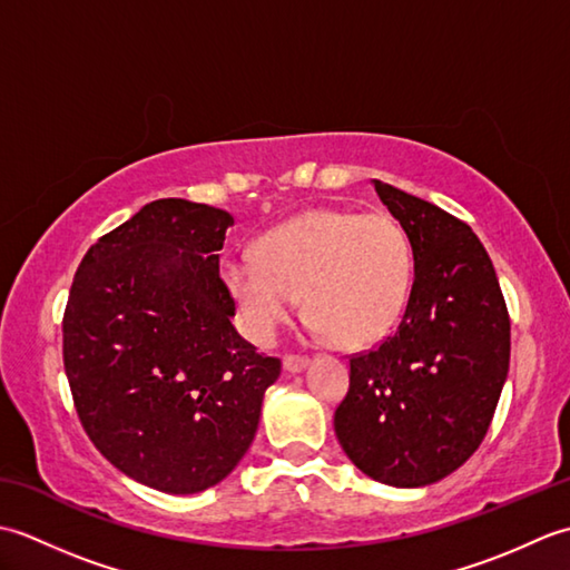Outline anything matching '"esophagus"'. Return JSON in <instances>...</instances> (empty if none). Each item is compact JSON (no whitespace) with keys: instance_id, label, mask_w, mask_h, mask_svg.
Instances as JSON below:
<instances>
[{"instance_id":"34e87169","label":"esophagus","mask_w":570,"mask_h":570,"mask_svg":"<svg viewBox=\"0 0 570 570\" xmlns=\"http://www.w3.org/2000/svg\"><path fill=\"white\" fill-rule=\"evenodd\" d=\"M306 367H308V357H298V355H286L284 357V370L286 372L296 374V372H304Z\"/></svg>"}]
</instances>
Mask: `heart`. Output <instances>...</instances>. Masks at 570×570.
<instances>
[{"label": "heart", "instance_id": "obj_1", "mask_svg": "<svg viewBox=\"0 0 570 570\" xmlns=\"http://www.w3.org/2000/svg\"><path fill=\"white\" fill-rule=\"evenodd\" d=\"M223 276L259 341H272L304 296L316 333L365 347L402 316L411 247L392 215L318 208L269 229L254 257L229 262Z\"/></svg>", "mask_w": 570, "mask_h": 570}]
</instances>
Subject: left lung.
Masks as SVG:
<instances>
[{
  "instance_id": "left-lung-1",
  "label": "left lung",
  "mask_w": 570,
  "mask_h": 570,
  "mask_svg": "<svg viewBox=\"0 0 570 570\" xmlns=\"http://www.w3.org/2000/svg\"><path fill=\"white\" fill-rule=\"evenodd\" d=\"M372 186L409 237L414 284L394 335L350 360L335 435L367 478L423 488L485 439L510 372V316L490 254L463 220Z\"/></svg>"
}]
</instances>
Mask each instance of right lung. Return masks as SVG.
<instances>
[{"label": "right lung", "instance_id": "obj_1", "mask_svg": "<svg viewBox=\"0 0 570 570\" xmlns=\"http://www.w3.org/2000/svg\"><path fill=\"white\" fill-rule=\"evenodd\" d=\"M229 225L213 205L154 200L95 242L70 286L63 365L82 429L127 478L168 494L237 468L282 374L233 325L217 254Z\"/></svg>", "mask_w": 570, "mask_h": 570}]
</instances>
